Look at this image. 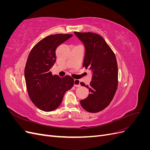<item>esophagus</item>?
I'll return each instance as SVG.
<instances>
[{"mask_svg":"<svg viewBox=\"0 0 150 150\" xmlns=\"http://www.w3.org/2000/svg\"><path fill=\"white\" fill-rule=\"evenodd\" d=\"M74 86L76 88L80 87L81 84H80V81L78 79H74Z\"/></svg>","mask_w":150,"mask_h":150,"instance_id":"34e87169","label":"esophagus"}]
</instances>
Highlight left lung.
<instances>
[{"label": "left lung", "instance_id": "obj_1", "mask_svg": "<svg viewBox=\"0 0 150 150\" xmlns=\"http://www.w3.org/2000/svg\"><path fill=\"white\" fill-rule=\"evenodd\" d=\"M75 35L82 41L86 52L83 67L93 71L89 96L81 101L84 110L98 112L105 109L115 96L118 85V71L115 54L100 35L93 33H78Z\"/></svg>", "mask_w": 150, "mask_h": 150}]
</instances>
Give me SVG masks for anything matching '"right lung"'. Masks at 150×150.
<instances>
[{
  "label": "right lung",
  "instance_id": "add662e5",
  "mask_svg": "<svg viewBox=\"0 0 150 150\" xmlns=\"http://www.w3.org/2000/svg\"><path fill=\"white\" fill-rule=\"evenodd\" d=\"M72 36L48 35L36 44L29 54L24 69L26 88L30 100L40 110H55L65 93L74 86V79L70 76L59 78L50 71L56 62V48Z\"/></svg>",
  "mask_w": 150,
  "mask_h": 150
}]
</instances>
